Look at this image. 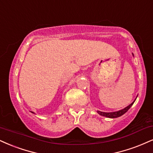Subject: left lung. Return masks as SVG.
Instances as JSON below:
<instances>
[{
  "mask_svg": "<svg viewBox=\"0 0 153 153\" xmlns=\"http://www.w3.org/2000/svg\"><path fill=\"white\" fill-rule=\"evenodd\" d=\"M132 56H134L133 53H132ZM137 97H136V98H137ZM136 98L135 99V100H134L131 104H130L129 105L126 107V108H123V109H122V110H118V111L110 112V113H105V112H101V111H99V110H97V113H98L99 115H102V116H104V117H109V118H116V117H120V116H122L123 115H124V114L126 113V112L128 111V110H129L130 108H131V106L132 105H133L134 102H135Z\"/></svg>",
  "mask_w": 153,
  "mask_h": 153,
  "instance_id": "8db88e82",
  "label": "left lung"
}]
</instances>
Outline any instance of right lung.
<instances>
[{"mask_svg":"<svg viewBox=\"0 0 153 153\" xmlns=\"http://www.w3.org/2000/svg\"><path fill=\"white\" fill-rule=\"evenodd\" d=\"M31 113H33V112H31Z\"/></svg>","mask_w":153,"mask_h":153,"instance_id":"right-lung-1","label":"right lung"}]
</instances>
